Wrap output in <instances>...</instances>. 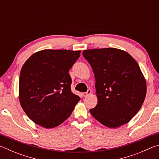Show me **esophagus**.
Returning <instances> with one entry per match:
<instances>
[{
    "instance_id": "obj_1",
    "label": "esophagus",
    "mask_w": 159,
    "mask_h": 159,
    "mask_svg": "<svg viewBox=\"0 0 159 159\" xmlns=\"http://www.w3.org/2000/svg\"><path fill=\"white\" fill-rule=\"evenodd\" d=\"M91 92H92V91H91V90H90V89H88L87 92H85V93H83L82 95H83V97H87V96H88L89 95H90V94H91Z\"/></svg>"
}]
</instances>
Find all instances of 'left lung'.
Instances as JSON below:
<instances>
[{
    "label": "left lung",
    "mask_w": 159,
    "mask_h": 159,
    "mask_svg": "<svg viewBox=\"0 0 159 159\" xmlns=\"http://www.w3.org/2000/svg\"><path fill=\"white\" fill-rule=\"evenodd\" d=\"M95 78L98 102L93 116L109 128L128 123L139 111L147 92L146 80L133 57L116 48L83 50Z\"/></svg>",
    "instance_id": "obj_1"
}]
</instances>
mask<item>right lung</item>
I'll use <instances>...</instances> for the list:
<instances>
[{
	"label": "right lung",
	"instance_id": "obj_1",
	"mask_svg": "<svg viewBox=\"0 0 159 159\" xmlns=\"http://www.w3.org/2000/svg\"><path fill=\"white\" fill-rule=\"evenodd\" d=\"M80 51L43 50L32 55L20 71L21 106L31 120L55 128L71 114L80 97L71 92L69 71Z\"/></svg>",
	"mask_w": 159,
	"mask_h": 159
}]
</instances>
